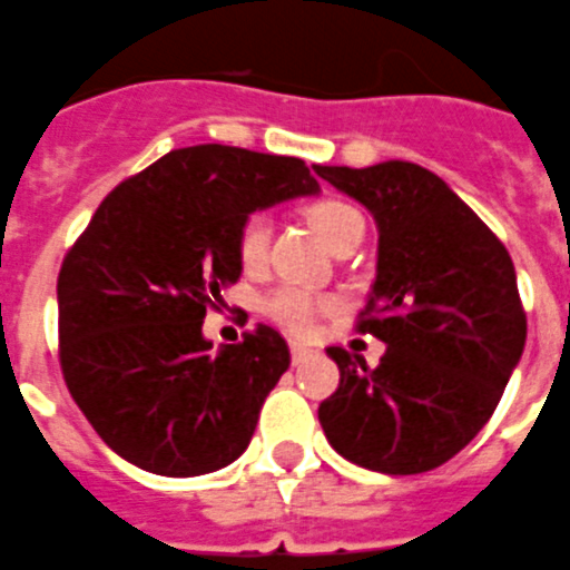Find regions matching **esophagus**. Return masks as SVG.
<instances>
[{
	"label": "esophagus",
	"instance_id": "obj_1",
	"mask_svg": "<svg viewBox=\"0 0 570 570\" xmlns=\"http://www.w3.org/2000/svg\"><path fill=\"white\" fill-rule=\"evenodd\" d=\"M311 353H314L311 346H304V343H298V341H289V355H293V364H302Z\"/></svg>",
	"mask_w": 570,
	"mask_h": 570
}]
</instances>
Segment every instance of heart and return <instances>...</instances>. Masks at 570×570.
Returning <instances> with one entry per match:
<instances>
[{"instance_id":"b5f03b06","label":"heart","mask_w":570,"mask_h":570,"mask_svg":"<svg viewBox=\"0 0 570 570\" xmlns=\"http://www.w3.org/2000/svg\"><path fill=\"white\" fill-rule=\"evenodd\" d=\"M311 224L323 236V242L332 250H341L346 242L364 238V215L358 208L341 199H323L311 208ZM268 245H272V220L263 212H254L242 220L236 236V256L245 272H259L268 259ZM328 298L302 286H277L275 293L263 298V311H266L277 325H284L286 332L293 334H311L316 320L323 316L328 307Z\"/></svg>"}]
</instances>
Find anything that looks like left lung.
Listing matches in <instances>:
<instances>
[{"label": "left lung", "mask_w": 570, "mask_h": 570, "mask_svg": "<svg viewBox=\"0 0 570 570\" xmlns=\"http://www.w3.org/2000/svg\"><path fill=\"white\" fill-rule=\"evenodd\" d=\"M314 169L376 220V281L358 332L385 343L376 367L341 346L325 350L341 371L337 391L320 403L325 440L385 475L442 466L488 424L523 355L514 263L488 224L419 164Z\"/></svg>", "instance_id": "8db88e82"}]
</instances>
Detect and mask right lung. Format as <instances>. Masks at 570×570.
Masks as SVG:
<instances>
[{
    "label": "right lung",
    "mask_w": 570,
    "mask_h": 570,
    "mask_svg": "<svg viewBox=\"0 0 570 570\" xmlns=\"http://www.w3.org/2000/svg\"><path fill=\"white\" fill-rule=\"evenodd\" d=\"M320 194L302 158L188 146L104 197L56 284L59 362L95 433L167 478L229 466L289 367L272 325L212 350L208 307L236 284V236L256 208Z\"/></svg>",
    "instance_id": "1"
}]
</instances>
